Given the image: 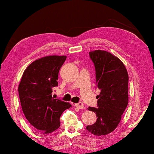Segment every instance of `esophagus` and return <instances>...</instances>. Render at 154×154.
Masks as SVG:
<instances>
[{
	"label": "esophagus",
	"mask_w": 154,
	"mask_h": 154,
	"mask_svg": "<svg viewBox=\"0 0 154 154\" xmlns=\"http://www.w3.org/2000/svg\"><path fill=\"white\" fill-rule=\"evenodd\" d=\"M74 106L75 107H77V108L79 109H84V106H83V104L82 102H79V103H77V104H75Z\"/></svg>",
	"instance_id": "1"
}]
</instances>
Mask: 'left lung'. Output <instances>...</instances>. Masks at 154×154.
Segmentation results:
<instances>
[{
    "instance_id": "left-lung-1",
    "label": "left lung",
    "mask_w": 154,
    "mask_h": 154,
    "mask_svg": "<svg viewBox=\"0 0 154 154\" xmlns=\"http://www.w3.org/2000/svg\"><path fill=\"white\" fill-rule=\"evenodd\" d=\"M96 71L97 108L88 107L97 114V121L86 127L96 136L106 135L119 125L128 104V73L122 61L110 52L96 50L89 52Z\"/></svg>"
}]
</instances>
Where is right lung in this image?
Segmentation results:
<instances>
[{
	"label": "right lung",
	"instance_id": "add662e5",
	"mask_svg": "<svg viewBox=\"0 0 154 154\" xmlns=\"http://www.w3.org/2000/svg\"><path fill=\"white\" fill-rule=\"evenodd\" d=\"M66 56L50 55L35 60L23 73L18 92L23 113L31 125L43 134L55 131L60 116L71 105L52 97L58 85L59 71Z\"/></svg>",
	"mask_w": 154,
	"mask_h": 154
}]
</instances>
